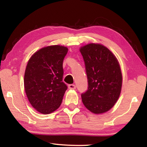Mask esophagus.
<instances>
[{
	"label": "esophagus",
	"instance_id": "1",
	"mask_svg": "<svg viewBox=\"0 0 147 147\" xmlns=\"http://www.w3.org/2000/svg\"><path fill=\"white\" fill-rule=\"evenodd\" d=\"M69 89H76V86L74 84H69L68 86Z\"/></svg>",
	"mask_w": 147,
	"mask_h": 147
}]
</instances>
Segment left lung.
<instances>
[{"mask_svg": "<svg viewBox=\"0 0 147 147\" xmlns=\"http://www.w3.org/2000/svg\"><path fill=\"white\" fill-rule=\"evenodd\" d=\"M88 89L81 94L86 108L94 114L109 111L120 96L123 76L119 61L109 50L98 43L81 47Z\"/></svg>", "mask_w": 147, "mask_h": 147, "instance_id": "left-lung-1", "label": "left lung"}]
</instances>
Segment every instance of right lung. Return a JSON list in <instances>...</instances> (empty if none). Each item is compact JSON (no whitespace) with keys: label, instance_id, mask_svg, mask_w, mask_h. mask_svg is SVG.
Wrapping results in <instances>:
<instances>
[{"label":"right lung","instance_id":"1","mask_svg":"<svg viewBox=\"0 0 147 147\" xmlns=\"http://www.w3.org/2000/svg\"><path fill=\"white\" fill-rule=\"evenodd\" d=\"M68 52L64 46L51 45L36 52L28 61L24 86L31 105L49 114L60 106L67 86L63 82V61Z\"/></svg>","mask_w":147,"mask_h":147}]
</instances>
